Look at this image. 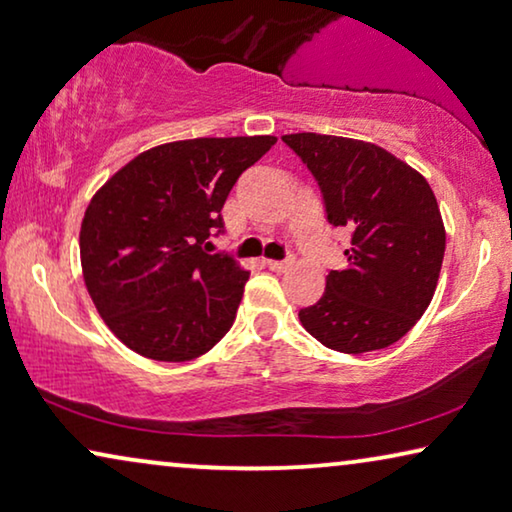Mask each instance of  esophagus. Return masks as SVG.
Wrapping results in <instances>:
<instances>
[{"label":"esophagus","mask_w":512,"mask_h":512,"mask_svg":"<svg viewBox=\"0 0 512 512\" xmlns=\"http://www.w3.org/2000/svg\"><path fill=\"white\" fill-rule=\"evenodd\" d=\"M266 266H269L271 271H278V273H282V271H287V269H292V264H294V259H285V262H278V259H266L264 262Z\"/></svg>","instance_id":"obj_1"}]
</instances>
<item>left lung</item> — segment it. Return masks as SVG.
I'll list each match as a JSON object with an SVG mask.
<instances>
[{"mask_svg": "<svg viewBox=\"0 0 512 512\" xmlns=\"http://www.w3.org/2000/svg\"><path fill=\"white\" fill-rule=\"evenodd\" d=\"M282 142L315 174L329 223L352 230L347 266L299 312L303 329L342 354L391 347L423 317L444 262L446 227L430 183L372 142L319 133Z\"/></svg>", "mask_w": 512, "mask_h": 512, "instance_id": "obj_1", "label": "left lung"}]
</instances>
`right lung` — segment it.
Segmentation results:
<instances>
[{"mask_svg": "<svg viewBox=\"0 0 512 512\" xmlns=\"http://www.w3.org/2000/svg\"><path fill=\"white\" fill-rule=\"evenodd\" d=\"M278 137H195L142 151L96 190L80 227L87 292L135 354L183 363L232 329L250 273L209 255L223 204Z\"/></svg>", "mask_w": 512, "mask_h": 512, "instance_id": "add662e5", "label": "right lung"}]
</instances>
